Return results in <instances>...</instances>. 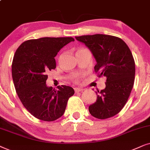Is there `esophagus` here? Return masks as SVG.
<instances>
[{"label":"esophagus","mask_w":150,"mask_h":150,"mask_svg":"<svg viewBox=\"0 0 150 150\" xmlns=\"http://www.w3.org/2000/svg\"><path fill=\"white\" fill-rule=\"evenodd\" d=\"M83 91H84V89L79 88H75V93H79V92H82Z\"/></svg>","instance_id":"obj_1"}]
</instances>
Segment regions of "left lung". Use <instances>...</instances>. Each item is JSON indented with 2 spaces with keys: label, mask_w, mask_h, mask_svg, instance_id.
<instances>
[{
  "label": "left lung",
  "mask_w": 150,
  "mask_h": 150,
  "mask_svg": "<svg viewBox=\"0 0 150 150\" xmlns=\"http://www.w3.org/2000/svg\"><path fill=\"white\" fill-rule=\"evenodd\" d=\"M88 48L96 60L95 71L107 78L105 88L96 92L97 100L88 108L92 116L99 119L120 112L130 95L135 76L132 52L123 40L109 35L75 37Z\"/></svg>",
  "instance_id": "8db88e82"
}]
</instances>
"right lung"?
Listing matches in <instances>:
<instances>
[{
  "label": "right lung",
  "instance_id": "obj_1",
  "mask_svg": "<svg viewBox=\"0 0 150 150\" xmlns=\"http://www.w3.org/2000/svg\"><path fill=\"white\" fill-rule=\"evenodd\" d=\"M73 41L71 37L29 40L16 51L11 66L16 91L25 108L35 118L45 121L59 119L75 93L68 86H59L55 90L46 83L47 72L56 67L57 53Z\"/></svg>",
  "mask_w": 150,
  "mask_h": 150
}]
</instances>
